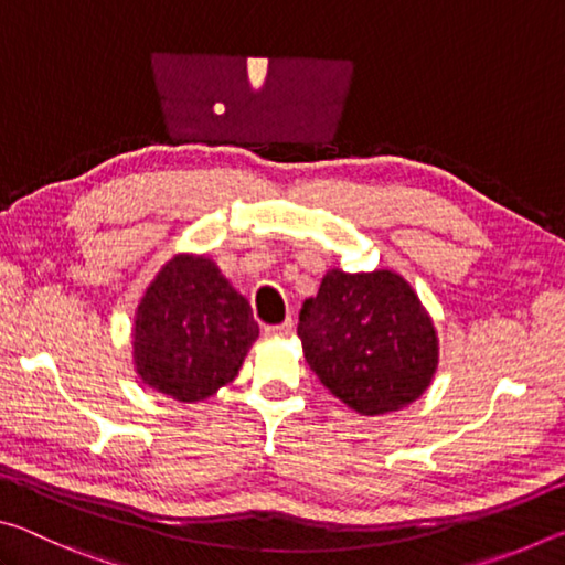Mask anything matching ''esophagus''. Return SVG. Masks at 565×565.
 <instances>
[{
    "label": "esophagus",
    "instance_id": "1",
    "mask_svg": "<svg viewBox=\"0 0 565 565\" xmlns=\"http://www.w3.org/2000/svg\"><path fill=\"white\" fill-rule=\"evenodd\" d=\"M294 331V321L286 319L284 323H276V327H266L264 333L266 337H289V333Z\"/></svg>",
    "mask_w": 565,
    "mask_h": 565
}]
</instances>
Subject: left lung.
<instances>
[{
	"mask_svg": "<svg viewBox=\"0 0 565 565\" xmlns=\"http://www.w3.org/2000/svg\"><path fill=\"white\" fill-rule=\"evenodd\" d=\"M296 333L321 384L363 416L414 404L438 369L434 319L391 269H329L319 294L303 301Z\"/></svg>",
	"mask_w": 565,
	"mask_h": 565,
	"instance_id": "1",
	"label": "left lung"
}]
</instances>
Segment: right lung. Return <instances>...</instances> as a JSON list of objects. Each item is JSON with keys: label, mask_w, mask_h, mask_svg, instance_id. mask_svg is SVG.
I'll return each instance as SVG.
<instances>
[{"label": "right lung", "mask_w": 565, "mask_h": 565, "mask_svg": "<svg viewBox=\"0 0 565 565\" xmlns=\"http://www.w3.org/2000/svg\"><path fill=\"white\" fill-rule=\"evenodd\" d=\"M256 339L252 306L216 262L206 254H174L134 313V369L149 388L196 404L236 379Z\"/></svg>", "instance_id": "right-lung-1"}]
</instances>
